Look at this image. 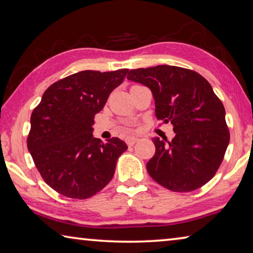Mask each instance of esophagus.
<instances>
[{
	"label": "esophagus",
	"instance_id": "obj_1",
	"mask_svg": "<svg viewBox=\"0 0 253 253\" xmlns=\"http://www.w3.org/2000/svg\"><path fill=\"white\" fill-rule=\"evenodd\" d=\"M137 142H138V138H136V137H127L126 138V143L128 146H132Z\"/></svg>",
	"mask_w": 253,
	"mask_h": 253
}]
</instances>
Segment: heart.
Wrapping results in <instances>:
<instances>
[{"label": "heart", "mask_w": 253, "mask_h": 253, "mask_svg": "<svg viewBox=\"0 0 253 253\" xmlns=\"http://www.w3.org/2000/svg\"><path fill=\"white\" fill-rule=\"evenodd\" d=\"M132 87H134V85H132Z\"/></svg>", "instance_id": "b5f03b06"}]
</instances>
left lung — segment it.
I'll return each mask as SVG.
<instances>
[{
  "instance_id": "8db88e82",
  "label": "left lung",
  "mask_w": 253,
  "mask_h": 253,
  "mask_svg": "<svg viewBox=\"0 0 253 253\" xmlns=\"http://www.w3.org/2000/svg\"><path fill=\"white\" fill-rule=\"evenodd\" d=\"M127 79L151 89L157 119L169 122L176 132L170 142L153 139L156 152L147 163L151 177L173 192H191L207 184L230 142L224 106L209 81L175 66L132 69Z\"/></svg>"
}]
</instances>
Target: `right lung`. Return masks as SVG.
I'll list each match as a JSON object with an SVG mask.
<instances>
[{
  "label": "right lung",
  "mask_w": 253,
  "mask_h": 253,
  "mask_svg": "<svg viewBox=\"0 0 253 253\" xmlns=\"http://www.w3.org/2000/svg\"><path fill=\"white\" fill-rule=\"evenodd\" d=\"M128 69L84 70L58 80L31 115L28 149L43 181L63 196L84 200L108 184L127 145L92 136L95 115Z\"/></svg>",
  "instance_id": "add662e5"
}]
</instances>
